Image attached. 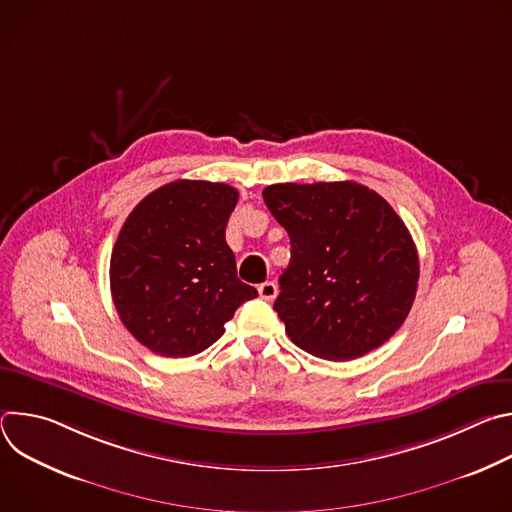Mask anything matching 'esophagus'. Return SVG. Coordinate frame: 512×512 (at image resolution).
Listing matches in <instances>:
<instances>
[{
  "mask_svg": "<svg viewBox=\"0 0 512 512\" xmlns=\"http://www.w3.org/2000/svg\"><path fill=\"white\" fill-rule=\"evenodd\" d=\"M259 296H261L263 300H267V302L275 300V296H277V285H275L273 281L261 283V285H259Z\"/></svg>",
  "mask_w": 512,
  "mask_h": 512,
  "instance_id": "1",
  "label": "esophagus"
}]
</instances>
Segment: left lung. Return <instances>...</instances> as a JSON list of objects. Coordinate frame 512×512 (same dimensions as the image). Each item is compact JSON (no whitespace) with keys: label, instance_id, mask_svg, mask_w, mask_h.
<instances>
[{"label":"left lung","instance_id":"8db88e82","mask_svg":"<svg viewBox=\"0 0 512 512\" xmlns=\"http://www.w3.org/2000/svg\"><path fill=\"white\" fill-rule=\"evenodd\" d=\"M263 200L291 243L273 304L291 342L326 360L385 344L419 279L415 243L391 204L350 180L273 184Z\"/></svg>","mask_w":512,"mask_h":512}]
</instances>
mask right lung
Returning a JSON list of instances; mask_svg holds the SVG:
<instances>
[{
  "label": "right lung",
  "instance_id": "add662e5",
  "mask_svg": "<svg viewBox=\"0 0 512 512\" xmlns=\"http://www.w3.org/2000/svg\"><path fill=\"white\" fill-rule=\"evenodd\" d=\"M239 192L221 182L176 180L127 216L111 253V296L131 336L160 356H192L225 334L257 298L237 277L225 239Z\"/></svg>",
  "mask_w": 512,
  "mask_h": 512
}]
</instances>
